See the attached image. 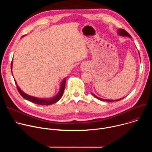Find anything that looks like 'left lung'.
I'll return each instance as SVG.
<instances>
[{"mask_svg":"<svg viewBox=\"0 0 152 152\" xmlns=\"http://www.w3.org/2000/svg\"><path fill=\"white\" fill-rule=\"evenodd\" d=\"M117 33H118V35H120V36H122V37H130V38H132V37L129 35V34L127 32H126V31L125 30H124V29H118V31H117ZM138 53H139V52H138ZM139 55H140V53H139ZM91 94H92V95H93V96H94L95 97H96L97 99L100 100H102V101H106V102H116V101H119V100H121V99H124V98L125 97H123V98H121V99H117V100H109V99H104L100 98V97H97V96H96L95 94H93L92 93H91Z\"/></svg>","mask_w":152,"mask_h":152,"instance_id":"1","label":"left lung"}]
</instances>
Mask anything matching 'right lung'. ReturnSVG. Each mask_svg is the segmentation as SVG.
<instances>
[{
  "label": "right lung",
  "instance_id": "obj_1",
  "mask_svg": "<svg viewBox=\"0 0 152 152\" xmlns=\"http://www.w3.org/2000/svg\"><path fill=\"white\" fill-rule=\"evenodd\" d=\"M24 36H23L22 37H23ZM11 72H12V61L11 62ZM14 81L15 83V85L17 86V90L19 92V93L20 94V95L22 96L24 99H25L27 100H29L32 103L38 104H40V105H50L56 102H57L62 96L64 90H65V86H66V78H64L63 79V80L62 81V82L61 83V85H60V88H59V91L58 93V94L53 97L52 98H49V99H45V98H38V97H35L34 96H29L27 94H26L25 93H24L22 90H21L19 86L17 85V82L15 81V79H14Z\"/></svg>",
  "mask_w": 152,
  "mask_h": 152
}]
</instances>
